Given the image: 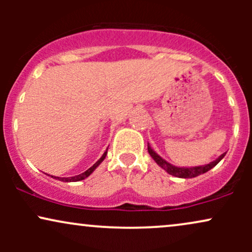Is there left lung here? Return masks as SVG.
<instances>
[{"label":"left lung","instance_id":"1","mask_svg":"<svg viewBox=\"0 0 252 252\" xmlns=\"http://www.w3.org/2000/svg\"><path fill=\"white\" fill-rule=\"evenodd\" d=\"M148 153L152 156L153 158H154V161L156 163L158 164V166L161 167V168H163L166 170L167 173L170 175H174L176 178H184V179H190V178H195V176L198 175H201L204 174V173L209 172L210 169H212L213 167L217 166L219 162H220V160L222 158H224L225 154L226 153H224V154H221L219 156L218 158H216L215 161H212V162L207 163V164H204V166H198V167H176V166H173V164H170L169 162H167L166 160H163L162 158H161L160 155H158L154 150L152 149V147L149 146L148 143Z\"/></svg>","mask_w":252,"mask_h":252}]
</instances>
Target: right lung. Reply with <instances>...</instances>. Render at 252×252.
<instances>
[{
	"instance_id": "right-lung-1",
	"label": "right lung",
	"mask_w": 252,
	"mask_h": 252,
	"mask_svg": "<svg viewBox=\"0 0 252 252\" xmlns=\"http://www.w3.org/2000/svg\"><path fill=\"white\" fill-rule=\"evenodd\" d=\"M106 154H108V149H106V152L104 153V154L102 155V158H99V160L97 161L96 163L94 164V166L92 167H90V168L88 169V170H85V172L84 173H82V174H79V175H76V176H70V178H59V176H53L52 175V178H54V179H57V180H60V181H63V182H76V181H80V180H84V179L85 178H88V176L91 174L92 172H94V169L97 168L98 166H99L100 163L103 162V160L104 158H105V156H106Z\"/></svg>"
}]
</instances>
